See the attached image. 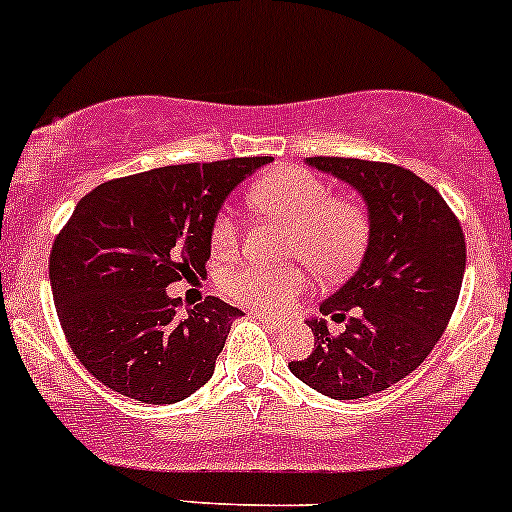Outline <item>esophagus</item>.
<instances>
[{
	"instance_id": "1",
	"label": "esophagus",
	"mask_w": 512,
	"mask_h": 512,
	"mask_svg": "<svg viewBox=\"0 0 512 512\" xmlns=\"http://www.w3.org/2000/svg\"><path fill=\"white\" fill-rule=\"evenodd\" d=\"M260 320H262V323H265L267 325V328L269 330H282L284 328V320L282 318H272V316H260Z\"/></svg>"
}]
</instances>
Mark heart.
I'll return each mask as SVG.
<instances>
[{"instance_id":"heart-1","label":"heart","mask_w":512,"mask_h":512,"mask_svg":"<svg viewBox=\"0 0 512 512\" xmlns=\"http://www.w3.org/2000/svg\"><path fill=\"white\" fill-rule=\"evenodd\" d=\"M260 216L289 226V260H303L320 277H342L362 262L372 233L369 211L362 201L335 196L333 187L306 167H277L247 194ZM240 230L230 213H218L211 226L216 255L238 247ZM223 294L240 306L279 313L306 289L299 267L265 269L240 265L223 274Z\"/></svg>"}]
</instances>
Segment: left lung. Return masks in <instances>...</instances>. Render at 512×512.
Wrapping results in <instances>:
<instances>
[{
    "instance_id": "left-lung-1",
    "label": "left lung",
    "mask_w": 512,
    "mask_h": 512,
    "mask_svg": "<svg viewBox=\"0 0 512 512\" xmlns=\"http://www.w3.org/2000/svg\"><path fill=\"white\" fill-rule=\"evenodd\" d=\"M306 162L362 194L372 233L357 272L320 303V313L345 320V330L333 335L323 318L308 320L313 352L289 369L338 401L372 396L420 367L445 333L466 267L462 223L406 167L357 157Z\"/></svg>"
}]
</instances>
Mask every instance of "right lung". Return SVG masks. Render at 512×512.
Here are the masks:
<instances>
[{
  "label": "right lung",
  "mask_w": 512,
  "mask_h": 512,
  "mask_svg": "<svg viewBox=\"0 0 512 512\" xmlns=\"http://www.w3.org/2000/svg\"><path fill=\"white\" fill-rule=\"evenodd\" d=\"M272 157L157 167L99 184L50 250V289L72 352L121 396L177 403L211 379L243 311L209 296L187 316L167 286L206 274L226 196Z\"/></svg>",
  "instance_id": "1"
}]
</instances>
